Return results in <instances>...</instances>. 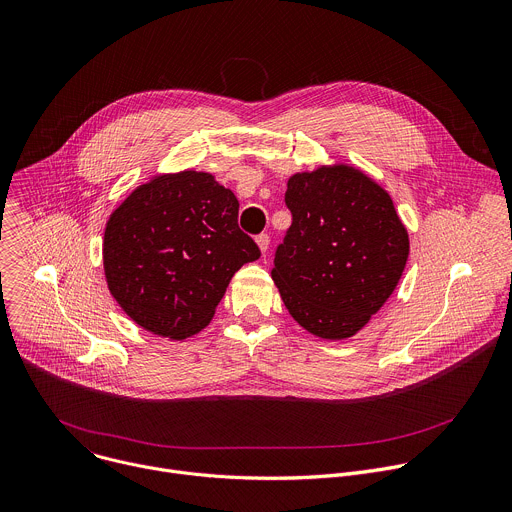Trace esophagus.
Returning a JSON list of instances; mask_svg holds the SVG:
<instances>
[{
    "label": "esophagus",
    "mask_w": 512,
    "mask_h": 512,
    "mask_svg": "<svg viewBox=\"0 0 512 512\" xmlns=\"http://www.w3.org/2000/svg\"><path fill=\"white\" fill-rule=\"evenodd\" d=\"M255 241H257V247H259L261 255H265L269 251V235H259Z\"/></svg>",
    "instance_id": "1"
}]
</instances>
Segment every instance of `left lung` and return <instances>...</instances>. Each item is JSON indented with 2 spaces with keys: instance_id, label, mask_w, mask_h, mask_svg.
Wrapping results in <instances>:
<instances>
[{
  "instance_id": "obj_1",
  "label": "left lung",
  "mask_w": 512,
  "mask_h": 512,
  "mask_svg": "<svg viewBox=\"0 0 512 512\" xmlns=\"http://www.w3.org/2000/svg\"><path fill=\"white\" fill-rule=\"evenodd\" d=\"M293 215L271 277L311 335L354 337L398 287L410 237L390 193L362 168L333 162L287 181Z\"/></svg>"
}]
</instances>
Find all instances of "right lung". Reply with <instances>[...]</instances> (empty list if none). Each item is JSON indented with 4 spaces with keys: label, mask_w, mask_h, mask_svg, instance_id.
<instances>
[{
    "label": "right lung",
    "mask_w": 512,
    "mask_h": 512,
    "mask_svg": "<svg viewBox=\"0 0 512 512\" xmlns=\"http://www.w3.org/2000/svg\"><path fill=\"white\" fill-rule=\"evenodd\" d=\"M237 197L205 170L156 173L110 213L102 265L110 295L142 329L183 342L203 331L231 277L259 259Z\"/></svg>",
    "instance_id": "right-lung-1"
}]
</instances>
